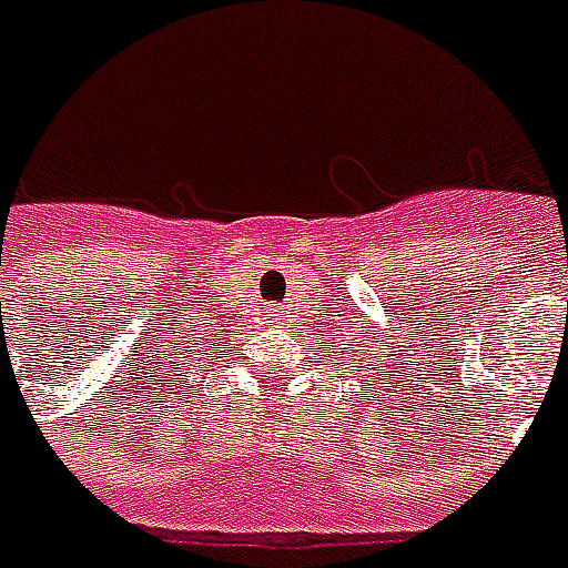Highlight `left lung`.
I'll use <instances>...</instances> for the list:
<instances>
[{
    "label": "left lung",
    "instance_id": "1",
    "mask_svg": "<svg viewBox=\"0 0 568 568\" xmlns=\"http://www.w3.org/2000/svg\"><path fill=\"white\" fill-rule=\"evenodd\" d=\"M385 376H388V373H385ZM382 385H388V382H382Z\"/></svg>",
    "mask_w": 568,
    "mask_h": 568
}]
</instances>
